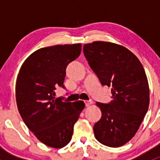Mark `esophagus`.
Wrapping results in <instances>:
<instances>
[{"label":"esophagus","instance_id":"1","mask_svg":"<svg viewBox=\"0 0 160 160\" xmlns=\"http://www.w3.org/2000/svg\"><path fill=\"white\" fill-rule=\"evenodd\" d=\"M84 103H85V105H86V107H89V106H90L92 104H93V101H85Z\"/></svg>","mask_w":160,"mask_h":160}]
</instances>
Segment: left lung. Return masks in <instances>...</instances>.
I'll return each instance as SVG.
<instances>
[{
  "label": "left lung",
  "mask_w": 160,
  "mask_h": 160,
  "mask_svg": "<svg viewBox=\"0 0 160 160\" xmlns=\"http://www.w3.org/2000/svg\"><path fill=\"white\" fill-rule=\"evenodd\" d=\"M83 50L101 84L112 87L111 103H96L101 118L93 126L95 138L104 146L120 147L135 136L149 108L146 72L136 56L121 45L96 41Z\"/></svg>",
  "instance_id": "1"
}]
</instances>
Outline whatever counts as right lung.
Instances as JSON below:
<instances>
[{
	"mask_svg": "<svg viewBox=\"0 0 160 160\" xmlns=\"http://www.w3.org/2000/svg\"><path fill=\"white\" fill-rule=\"evenodd\" d=\"M82 45H56L41 48L22 64L17 77L15 96L19 114L41 142L61 149L70 142L74 124L85 104L63 102L55 90L63 86L67 65L80 54Z\"/></svg>",
	"mask_w": 160,
	"mask_h": 160,
	"instance_id": "right-lung-1",
	"label": "right lung"
}]
</instances>
